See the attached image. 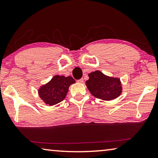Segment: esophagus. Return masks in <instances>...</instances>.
Instances as JSON below:
<instances>
[{"label":"esophagus","mask_w":158,"mask_h":158,"mask_svg":"<svg viewBox=\"0 0 158 158\" xmlns=\"http://www.w3.org/2000/svg\"><path fill=\"white\" fill-rule=\"evenodd\" d=\"M77 82L80 83V84H81V83L84 82V79L81 78V79H79V80H77Z\"/></svg>","instance_id":"34e87169"}]
</instances>
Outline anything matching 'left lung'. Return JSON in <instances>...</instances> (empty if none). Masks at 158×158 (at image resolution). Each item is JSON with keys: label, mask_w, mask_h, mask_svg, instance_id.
I'll return each instance as SVG.
<instances>
[{"label": "left lung", "mask_w": 158, "mask_h": 158, "mask_svg": "<svg viewBox=\"0 0 158 158\" xmlns=\"http://www.w3.org/2000/svg\"><path fill=\"white\" fill-rule=\"evenodd\" d=\"M89 79L85 81V85L94 97L109 101L121 94L122 85L120 79L106 76L99 70L89 74Z\"/></svg>", "instance_id": "8db88e82"}]
</instances>
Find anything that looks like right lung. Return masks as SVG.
<instances>
[{"instance_id":"1","label":"right lung","mask_w":158,"mask_h":158,"mask_svg":"<svg viewBox=\"0 0 158 158\" xmlns=\"http://www.w3.org/2000/svg\"><path fill=\"white\" fill-rule=\"evenodd\" d=\"M74 83L75 80L70 76L56 75L40 88L38 95L46 105H55L65 98L69 85Z\"/></svg>"}]
</instances>
